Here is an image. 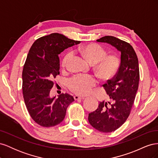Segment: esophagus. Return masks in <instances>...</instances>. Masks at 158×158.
<instances>
[{"label":"esophagus","instance_id":"1","mask_svg":"<svg viewBox=\"0 0 158 158\" xmlns=\"http://www.w3.org/2000/svg\"><path fill=\"white\" fill-rule=\"evenodd\" d=\"M74 98L75 100H78V99H84V98H82V97H80L78 96V95H74Z\"/></svg>","mask_w":158,"mask_h":158}]
</instances>
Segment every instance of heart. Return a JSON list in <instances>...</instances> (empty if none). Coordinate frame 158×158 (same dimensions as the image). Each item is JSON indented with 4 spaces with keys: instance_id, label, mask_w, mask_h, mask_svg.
<instances>
[{
    "instance_id": "heart-1",
    "label": "heart",
    "mask_w": 158,
    "mask_h": 158,
    "mask_svg": "<svg viewBox=\"0 0 158 158\" xmlns=\"http://www.w3.org/2000/svg\"><path fill=\"white\" fill-rule=\"evenodd\" d=\"M78 52L91 64H95L94 70L99 77L103 80L113 78L121 66V59L117 55H106L103 47L96 44H89L78 47ZM73 58V53H66L61 62L63 70L68 68ZM97 84V81L90 75H76L68 82L69 88L72 92L80 95H88Z\"/></svg>"
}]
</instances>
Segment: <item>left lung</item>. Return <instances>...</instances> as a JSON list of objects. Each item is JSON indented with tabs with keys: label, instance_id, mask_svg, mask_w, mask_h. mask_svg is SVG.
Returning a JSON list of instances; mask_svg holds the SVG:
<instances>
[{
	"label": "left lung",
	"instance_id": "1",
	"mask_svg": "<svg viewBox=\"0 0 158 158\" xmlns=\"http://www.w3.org/2000/svg\"><path fill=\"white\" fill-rule=\"evenodd\" d=\"M97 41L107 43L121 52L118 73L103 85L109 95V102H99L98 109L88 115L91 125L107 133L121 127L131 113L139 84V66L136 52L128 43L109 35Z\"/></svg>",
	"mask_w": 158,
	"mask_h": 158
}]
</instances>
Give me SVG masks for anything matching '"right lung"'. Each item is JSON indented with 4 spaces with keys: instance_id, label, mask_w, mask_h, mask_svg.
Returning a JSON list of instances; mask_svg holds the SVG:
<instances>
[{
    "instance_id": "right-lung-1",
    "label": "right lung",
    "mask_w": 158,
    "mask_h": 158,
    "mask_svg": "<svg viewBox=\"0 0 158 158\" xmlns=\"http://www.w3.org/2000/svg\"><path fill=\"white\" fill-rule=\"evenodd\" d=\"M80 42L53 33L37 39L28 52L22 71L23 99L30 115L41 127L60 124L68 106L74 101L69 94H61L56 98L50 92L53 79L60 74L59 55Z\"/></svg>"
}]
</instances>
